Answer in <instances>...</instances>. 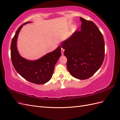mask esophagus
Returning a JSON list of instances; mask_svg holds the SVG:
<instances>
[{
    "mask_svg": "<svg viewBox=\"0 0 120 120\" xmlns=\"http://www.w3.org/2000/svg\"><path fill=\"white\" fill-rule=\"evenodd\" d=\"M64 49L62 48H61V53H62V55L64 54Z\"/></svg>",
    "mask_w": 120,
    "mask_h": 120,
    "instance_id": "obj_1",
    "label": "esophagus"
}]
</instances>
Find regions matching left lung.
<instances>
[{
    "label": "left lung",
    "instance_id": "1",
    "mask_svg": "<svg viewBox=\"0 0 120 120\" xmlns=\"http://www.w3.org/2000/svg\"><path fill=\"white\" fill-rule=\"evenodd\" d=\"M81 30L62 43L70 74L78 79H88L100 69L105 58V41L98 26L80 18Z\"/></svg>",
    "mask_w": 120,
    "mask_h": 120
}]
</instances>
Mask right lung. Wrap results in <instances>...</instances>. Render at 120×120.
Masks as SVG:
<instances>
[{
    "mask_svg": "<svg viewBox=\"0 0 120 120\" xmlns=\"http://www.w3.org/2000/svg\"><path fill=\"white\" fill-rule=\"evenodd\" d=\"M30 22L24 23L16 31L11 46V59L15 69L20 76L32 83L42 84L48 82L52 77L55 65L61 56V48L59 46L53 52L37 60L30 61L22 58L17 49V39L23 26Z\"/></svg>",
    "mask_w": 120,
    "mask_h": 120,
    "instance_id": "obj_1",
    "label": "right lung"
}]
</instances>
